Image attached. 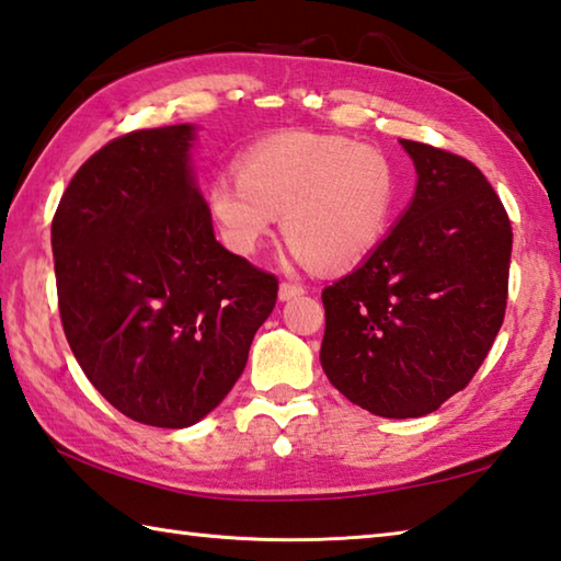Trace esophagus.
Here are the masks:
<instances>
[{
    "instance_id": "1",
    "label": "esophagus",
    "mask_w": 561,
    "mask_h": 561,
    "mask_svg": "<svg viewBox=\"0 0 561 561\" xmlns=\"http://www.w3.org/2000/svg\"><path fill=\"white\" fill-rule=\"evenodd\" d=\"M299 294H304L301 284H294V282H282L279 284V299L282 301H289L294 297H299Z\"/></svg>"
}]
</instances>
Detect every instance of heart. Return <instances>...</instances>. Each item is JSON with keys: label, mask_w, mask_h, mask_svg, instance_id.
<instances>
[{"label": "heart", "mask_w": 561, "mask_h": 561, "mask_svg": "<svg viewBox=\"0 0 561 561\" xmlns=\"http://www.w3.org/2000/svg\"><path fill=\"white\" fill-rule=\"evenodd\" d=\"M396 168L381 148L346 136L287 130L244 150L207 185V210L225 244L254 254L274 217L301 260L346 270L383 240L396 207Z\"/></svg>", "instance_id": "b5f03b06"}]
</instances>
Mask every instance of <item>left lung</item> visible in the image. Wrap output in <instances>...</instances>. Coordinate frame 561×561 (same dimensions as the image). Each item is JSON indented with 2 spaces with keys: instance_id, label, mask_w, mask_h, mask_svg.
Masks as SVG:
<instances>
[{
  "instance_id": "8db88e82",
  "label": "left lung",
  "mask_w": 561,
  "mask_h": 561,
  "mask_svg": "<svg viewBox=\"0 0 561 561\" xmlns=\"http://www.w3.org/2000/svg\"><path fill=\"white\" fill-rule=\"evenodd\" d=\"M417 187L360 267L321 291V366L351 403L421 417L462 391L505 321L512 227L485 175L450 150L401 140Z\"/></svg>"
}]
</instances>
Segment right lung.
Here are the masks:
<instances>
[{"mask_svg": "<svg viewBox=\"0 0 561 561\" xmlns=\"http://www.w3.org/2000/svg\"><path fill=\"white\" fill-rule=\"evenodd\" d=\"M190 144L187 123L113 138L51 220L66 341L116 411L156 428H187L230 393L279 289L215 240Z\"/></svg>", "mask_w": 561, "mask_h": 561, "instance_id": "right-lung-1", "label": "right lung"}]
</instances>
